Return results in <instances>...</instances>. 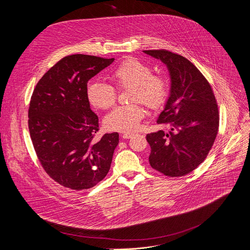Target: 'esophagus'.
Masks as SVG:
<instances>
[{
    "label": "esophagus",
    "instance_id": "1",
    "mask_svg": "<svg viewBox=\"0 0 250 250\" xmlns=\"http://www.w3.org/2000/svg\"><path fill=\"white\" fill-rule=\"evenodd\" d=\"M132 135H133L132 133H124L122 136H123V138H125V139H127V138H130Z\"/></svg>",
    "mask_w": 250,
    "mask_h": 250
}]
</instances>
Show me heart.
Here are the masks:
<instances>
[{"label": "heart", "instance_id": "b5f03b06", "mask_svg": "<svg viewBox=\"0 0 250 250\" xmlns=\"http://www.w3.org/2000/svg\"><path fill=\"white\" fill-rule=\"evenodd\" d=\"M111 79L117 89H130L128 101L133 103L120 105L104 118L106 129L129 133L136 130L145 117L142 103L149 110H158L165 104L169 94L168 79L160 73H153L149 64L136 57L125 58L112 72ZM87 97L97 109L106 110L116 104L118 94L115 87L92 81L87 86Z\"/></svg>", "mask_w": 250, "mask_h": 250}]
</instances>
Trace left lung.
Here are the masks:
<instances>
[{
    "label": "left lung",
    "instance_id": "8db88e82",
    "mask_svg": "<svg viewBox=\"0 0 250 250\" xmlns=\"http://www.w3.org/2000/svg\"><path fill=\"white\" fill-rule=\"evenodd\" d=\"M166 64L170 97L157 124L168 126L146 135L150 166L168 177L194 171L208 156L219 130L220 116L211 86L187 58L166 49L145 50Z\"/></svg>",
    "mask_w": 250,
    "mask_h": 250
}]
</instances>
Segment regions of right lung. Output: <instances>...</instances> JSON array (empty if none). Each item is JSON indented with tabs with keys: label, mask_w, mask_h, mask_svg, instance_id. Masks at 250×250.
<instances>
[{
	"label": "right lung",
	"mask_w": 250,
	"mask_h": 250,
	"mask_svg": "<svg viewBox=\"0 0 250 250\" xmlns=\"http://www.w3.org/2000/svg\"><path fill=\"white\" fill-rule=\"evenodd\" d=\"M115 58L73 54L52 66L35 86L28 108V129L47 175L72 190L96 186L108 174L119 133L96 139L99 118L87 97L88 81Z\"/></svg>",
	"instance_id": "right-lung-1"
}]
</instances>
